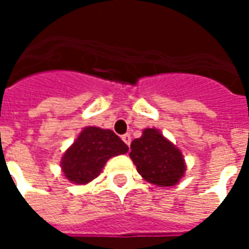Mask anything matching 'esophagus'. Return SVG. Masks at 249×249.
I'll use <instances>...</instances> for the list:
<instances>
[{"label": "esophagus", "instance_id": "1", "mask_svg": "<svg viewBox=\"0 0 249 249\" xmlns=\"http://www.w3.org/2000/svg\"><path fill=\"white\" fill-rule=\"evenodd\" d=\"M121 138H123V141H124L125 143L128 144V146H130V142H132V137H130V134H124Z\"/></svg>", "mask_w": 249, "mask_h": 249}]
</instances>
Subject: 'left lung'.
<instances>
[{
  "mask_svg": "<svg viewBox=\"0 0 249 249\" xmlns=\"http://www.w3.org/2000/svg\"><path fill=\"white\" fill-rule=\"evenodd\" d=\"M130 159L137 170L150 183L176 185L185 173L181 151L156 129H144L141 138L130 144Z\"/></svg>",
  "mask_w": 249,
  "mask_h": 249,
  "instance_id": "1",
  "label": "left lung"
}]
</instances>
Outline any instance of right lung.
I'll list each match as a JSON object with an SVG mask.
<instances>
[{
    "label": "right lung",
    "mask_w": 249,
    "mask_h": 249,
    "mask_svg": "<svg viewBox=\"0 0 249 249\" xmlns=\"http://www.w3.org/2000/svg\"><path fill=\"white\" fill-rule=\"evenodd\" d=\"M128 150L112 130L88 126L66 151L62 169L67 179L84 185L98 177L109 158L126 154Z\"/></svg>",
    "instance_id": "1"
}]
</instances>
